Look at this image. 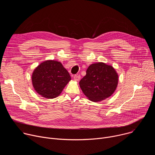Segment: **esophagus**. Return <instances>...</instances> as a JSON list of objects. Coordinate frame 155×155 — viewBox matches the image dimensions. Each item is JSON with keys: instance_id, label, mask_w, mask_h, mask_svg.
<instances>
[{"instance_id": "34e87169", "label": "esophagus", "mask_w": 155, "mask_h": 155, "mask_svg": "<svg viewBox=\"0 0 155 155\" xmlns=\"http://www.w3.org/2000/svg\"><path fill=\"white\" fill-rule=\"evenodd\" d=\"M74 79L76 81H79L80 80V75H75L74 76Z\"/></svg>"}]
</instances>
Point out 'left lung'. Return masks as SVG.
<instances>
[{
    "mask_svg": "<svg viewBox=\"0 0 155 155\" xmlns=\"http://www.w3.org/2000/svg\"><path fill=\"white\" fill-rule=\"evenodd\" d=\"M118 76L111 65L103 62L93 64L88 67L86 75L79 84L84 94L93 102L110 97L115 91Z\"/></svg>",
    "mask_w": 155,
    "mask_h": 155,
    "instance_id": "left-lung-1",
    "label": "left lung"
}]
</instances>
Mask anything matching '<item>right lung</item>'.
Returning <instances> with one entry per match:
<instances>
[{"label":"right lung","instance_id":"1","mask_svg":"<svg viewBox=\"0 0 155 155\" xmlns=\"http://www.w3.org/2000/svg\"><path fill=\"white\" fill-rule=\"evenodd\" d=\"M71 80L69 73L62 64L52 60L41 63L32 75L35 90L48 99L58 97Z\"/></svg>","mask_w":155,"mask_h":155}]
</instances>
